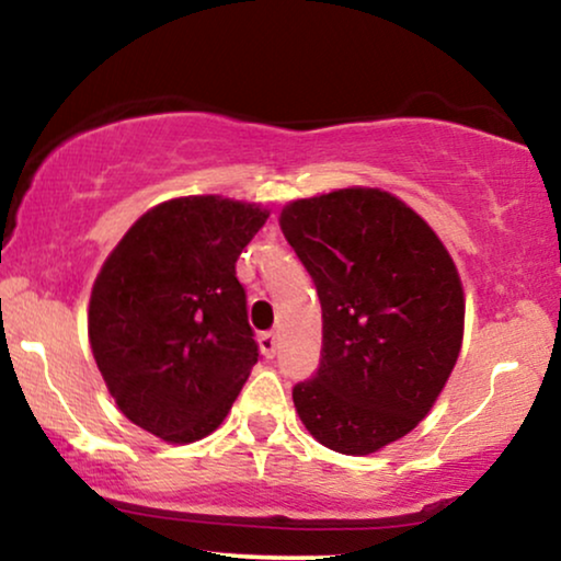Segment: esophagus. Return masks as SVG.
Masks as SVG:
<instances>
[{
  "mask_svg": "<svg viewBox=\"0 0 561 561\" xmlns=\"http://www.w3.org/2000/svg\"><path fill=\"white\" fill-rule=\"evenodd\" d=\"M259 346H261V354H264L266 358H274L276 348H279V343H276L274 333H261L259 335Z\"/></svg>",
  "mask_w": 561,
  "mask_h": 561,
  "instance_id": "obj_1",
  "label": "esophagus"
}]
</instances>
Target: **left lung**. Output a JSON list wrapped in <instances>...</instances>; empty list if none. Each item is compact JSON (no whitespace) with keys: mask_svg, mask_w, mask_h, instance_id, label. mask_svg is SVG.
Segmentation results:
<instances>
[{"mask_svg":"<svg viewBox=\"0 0 561 561\" xmlns=\"http://www.w3.org/2000/svg\"><path fill=\"white\" fill-rule=\"evenodd\" d=\"M279 226L323 308L320 367L295 385L297 415L328 449L375 454L428 415L457 364V266L421 215L371 186L295 199Z\"/></svg>","mask_w":561,"mask_h":561,"instance_id":"1","label":"left lung"}]
</instances>
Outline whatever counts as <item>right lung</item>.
I'll use <instances>...</instances> for the list:
<instances>
[{
    "mask_svg": "<svg viewBox=\"0 0 561 561\" xmlns=\"http://www.w3.org/2000/svg\"><path fill=\"white\" fill-rule=\"evenodd\" d=\"M268 218L199 194L133 222L96 274L89 343L123 415L169 444L222 423L259 362L236 261Z\"/></svg>",
    "mask_w": 561,
    "mask_h": 561,
    "instance_id": "right-lung-1",
    "label": "right lung"
}]
</instances>
